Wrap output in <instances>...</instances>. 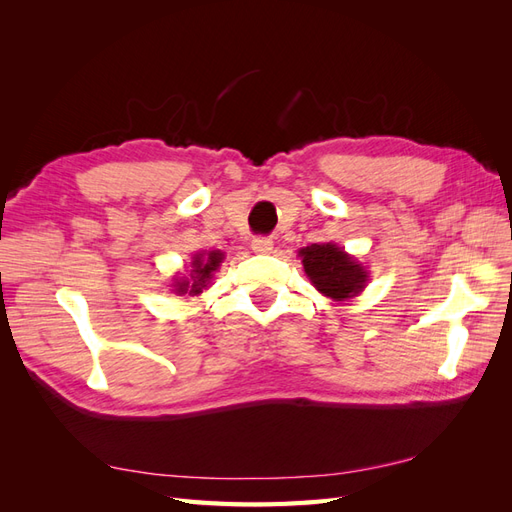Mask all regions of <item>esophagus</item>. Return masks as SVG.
I'll list each match as a JSON object with an SVG mask.
<instances>
[{
    "label": "esophagus",
    "mask_w": 512,
    "mask_h": 512,
    "mask_svg": "<svg viewBox=\"0 0 512 512\" xmlns=\"http://www.w3.org/2000/svg\"><path fill=\"white\" fill-rule=\"evenodd\" d=\"M252 250L256 254H271L273 241L269 237H256V239H252Z\"/></svg>",
    "instance_id": "1"
}]
</instances>
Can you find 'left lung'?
<instances>
[{
    "label": "left lung",
    "instance_id": "8db88e82",
    "mask_svg": "<svg viewBox=\"0 0 512 512\" xmlns=\"http://www.w3.org/2000/svg\"><path fill=\"white\" fill-rule=\"evenodd\" d=\"M303 269L324 297L344 301L356 297L367 282V271L335 243H312L299 252Z\"/></svg>",
    "mask_w": 512,
    "mask_h": 512
}]
</instances>
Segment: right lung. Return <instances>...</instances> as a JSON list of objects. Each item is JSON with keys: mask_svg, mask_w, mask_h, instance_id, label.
I'll list each match as a JSON object with an SVG mask.
<instances>
[{"mask_svg": "<svg viewBox=\"0 0 512 512\" xmlns=\"http://www.w3.org/2000/svg\"><path fill=\"white\" fill-rule=\"evenodd\" d=\"M222 260H224V254L218 250L207 252V254H196L192 260V273L188 277H177L173 284L175 290L179 294H190V297H196V294H200L209 286L213 271H218Z\"/></svg>", "mask_w": 512, "mask_h": 512, "instance_id": "1", "label": "right lung"}]
</instances>
